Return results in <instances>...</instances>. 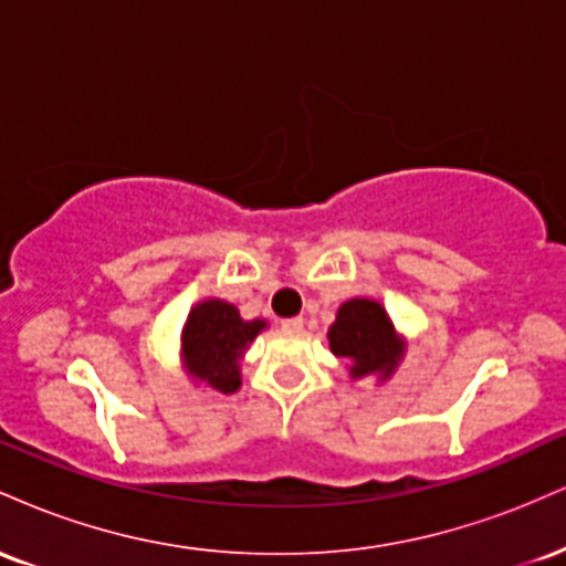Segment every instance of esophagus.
Segmentation results:
<instances>
[{
	"label": "esophagus",
	"mask_w": 566,
	"mask_h": 566,
	"mask_svg": "<svg viewBox=\"0 0 566 566\" xmlns=\"http://www.w3.org/2000/svg\"><path fill=\"white\" fill-rule=\"evenodd\" d=\"M282 329H287V333H301L303 316H290V319H282Z\"/></svg>",
	"instance_id": "1"
}]
</instances>
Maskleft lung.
I'll return each mask as SVG.
<instances>
[{
    "label": "left lung",
    "mask_w": 566,
    "mask_h": 566,
    "mask_svg": "<svg viewBox=\"0 0 566 566\" xmlns=\"http://www.w3.org/2000/svg\"><path fill=\"white\" fill-rule=\"evenodd\" d=\"M327 337L333 354L350 361L354 378L373 373L388 378L401 356L394 324L382 311V305L365 301V297H356V301L340 305Z\"/></svg>",
    "instance_id": "1"
}]
</instances>
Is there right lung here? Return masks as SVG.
<instances>
[{"label":"right lung","instance_id":"right-lung-1","mask_svg":"<svg viewBox=\"0 0 566 566\" xmlns=\"http://www.w3.org/2000/svg\"><path fill=\"white\" fill-rule=\"evenodd\" d=\"M265 327V322H244L237 305L223 301H205L188 314L184 329V356L193 378L220 394L239 388V359L247 343Z\"/></svg>","mask_w":566,"mask_h":566}]
</instances>
